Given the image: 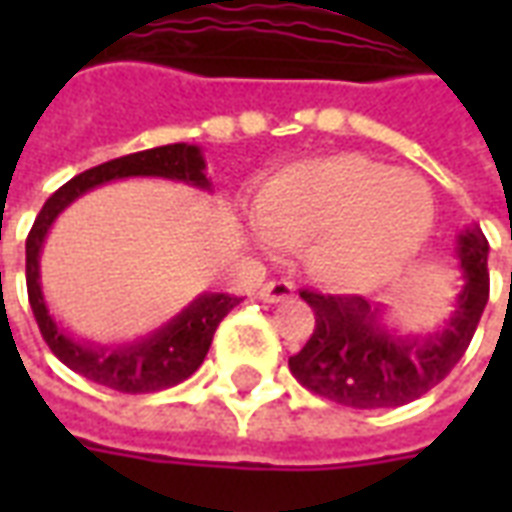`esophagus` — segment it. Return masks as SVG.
Masks as SVG:
<instances>
[{
  "instance_id": "34e87169",
  "label": "esophagus",
  "mask_w": 512,
  "mask_h": 512,
  "mask_svg": "<svg viewBox=\"0 0 512 512\" xmlns=\"http://www.w3.org/2000/svg\"><path fill=\"white\" fill-rule=\"evenodd\" d=\"M257 296H260L263 301H268V304L285 301L293 296V282H288V279H271V282H266V285L260 288Z\"/></svg>"
}]
</instances>
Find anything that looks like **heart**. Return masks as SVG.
Here are the masks:
<instances>
[{
    "label": "heart",
    "mask_w": 512,
    "mask_h": 512,
    "mask_svg": "<svg viewBox=\"0 0 512 512\" xmlns=\"http://www.w3.org/2000/svg\"><path fill=\"white\" fill-rule=\"evenodd\" d=\"M274 244H311L312 268L340 288H367L417 255L433 224L428 186L381 161L343 153L279 175L260 200Z\"/></svg>",
    "instance_id": "obj_1"
}]
</instances>
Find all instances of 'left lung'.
<instances>
[{"label":"left lung","mask_w":512,"mask_h":512,"mask_svg":"<svg viewBox=\"0 0 512 512\" xmlns=\"http://www.w3.org/2000/svg\"><path fill=\"white\" fill-rule=\"evenodd\" d=\"M463 288L450 326L428 340H395L362 296L301 288L315 329L288 367L301 386L351 408L406 406L450 376L472 343L488 304V241L466 230L458 241Z\"/></svg>","instance_id":"8db88e82"}]
</instances>
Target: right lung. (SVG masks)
<instances>
[{
    "mask_svg": "<svg viewBox=\"0 0 512 512\" xmlns=\"http://www.w3.org/2000/svg\"><path fill=\"white\" fill-rule=\"evenodd\" d=\"M205 161L200 156V147L194 145H164L131 156H120L87 169L82 175L71 178L65 186L51 194L46 205L40 208L38 219L32 224L27 235V296L32 315L38 321L43 340L51 348V354L68 365L73 373L90 378L95 384L109 386L117 392L128 395H142V392H158L175 386L202 365V359L211 348L213 332L222 323L227 312L238 304L233 293H208L191 304L189 310L178 315L175 321L164 326L161 332L153 334L145 343L123 345L115 351L106 348H90V345L73 343L71 337L57 329V323L49 318V310L43 304L38 285V252L43 244V235L49 233L54 216L73 202L79 194L93 189L98 183L128 175H158V178H175L194 183V186H208L205 178Z\"/></svg>",
    "mask_w": 512,
    "mask_h": 512,
    "instance_id": "right-lung-1",
    "label": "right lung"
}]
</instances>
